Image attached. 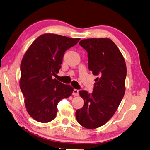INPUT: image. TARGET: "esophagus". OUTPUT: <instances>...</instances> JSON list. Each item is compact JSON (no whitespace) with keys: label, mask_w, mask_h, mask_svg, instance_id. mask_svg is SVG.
<instances>
[{"label":"esophagus","mask_w":150,"mask_h":150,"mask_svg":"<svg viewBox=\"0 0 150 150\" xmlns=\"http://www.w3.org/2000/svg\"><path fill=\"white\" fill-rule=\"evenodd\" d=\"M79 90L77 89H73V94L74 95V96H78L79 95Z\"/></svg>","instance_id":"34e87169"}]
</instances>
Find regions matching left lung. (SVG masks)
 <instances>
[{"label":"left lung","mask_w":150,"mask_h":150,"mask_svg":"<svg viewBox=\"0 0 150 150\" xmlns=\"http://www.w3.org/2000/svg\"><path fill=\"white\" fill-rule=\"evenodd\" d=\"M79 45L88 53V69L97 78L91 94L79 91L84 103L75 116L81 126L96 129L110 120L120 104L125 92L127 67L120 50L110 39H83Z\"/></svg>","instance_id":"obj_1"}]
</instances>
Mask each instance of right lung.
I'll return each mask as SVG.
<instances>
[{
    "mask_svg": "<svg viewBox=\"0 0 150 150\" xmlns=\"http://www.w3.org/2000/svg\"><path fill=\"white\" fill-rule=\"evenodd\" d=\"M80 39L47 33L32 43L20 66V86L28 113L35 120L48 122L56 117L58 102L71 95L73 88L52 76L59 72L67 49Z\"/></svg>",
    "mask_w": 150,
    "mask_h": 150,
    "instance_id": "add662e5",
    "label": "right lung"
}]
</instances>
